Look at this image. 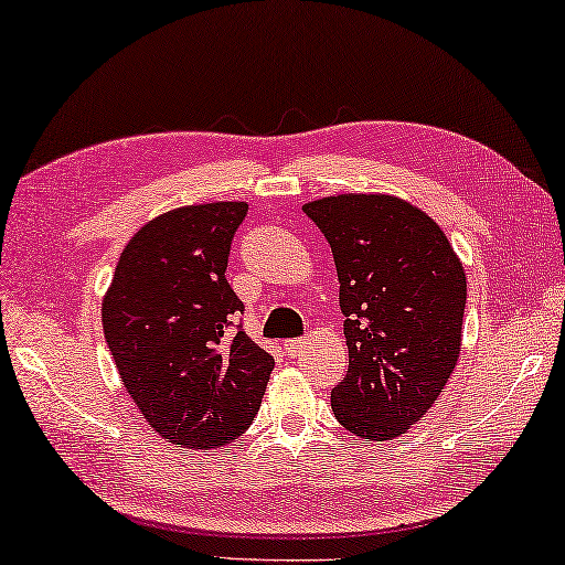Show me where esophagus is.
<instances>
[{
  "label": "esophagus",
  "instance_id": "1",
  "mask_svg": "<svg viewBox=\"0 0 565 565\" xmlns=\"http://www.w3.org/2000/svg\"><path fill=\"white\" fill-rule=\"evenodd\" d=\"M302 345H306V338H295V341H285L282 343V351H285V355H290V359H295V355L300 353Z\"/></svg>",
  "mask_w": 565,
  "mask_h": 565
}]
</instances>
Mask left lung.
<instances>
[{
    "label": "left lung",
    "mask_w": 565,
    "mask_h": 565,
    "mask_svg": "<svg viewBox=\"0 0 565 565\" xmlns=\"http://www.w3.org/2000/svg\"><path fill=\"white\" fill-rule=\"evenodd\" d=\"M333 249L349 371L331 392L341 427L398 437L452 376L467 280L445 232L386 194H338L302 206Z\"/></svg>",
    "instance_id": "8db88e82"
}]
</instances>
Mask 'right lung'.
I'll use <instances>...</instances> for the list:
<instances>
[{
	"label": "right lung",
	"mask_w": 565,
	"mask_h": 565,
	"mask_svg": "<svg viewBox=\"0 0 565 565\" xmlns=\"http://www.w3.org/2000/svg\"><path fill=\"white\" fill-rule=\"evenodd\" d=\"M245 202L181 206L134 234L103 300L126 392L163 439L214 449L245 434L275 366L245 333L227 282Z\"/></svg>",
	"instance_id": "add662e5"
}]
</instances>
